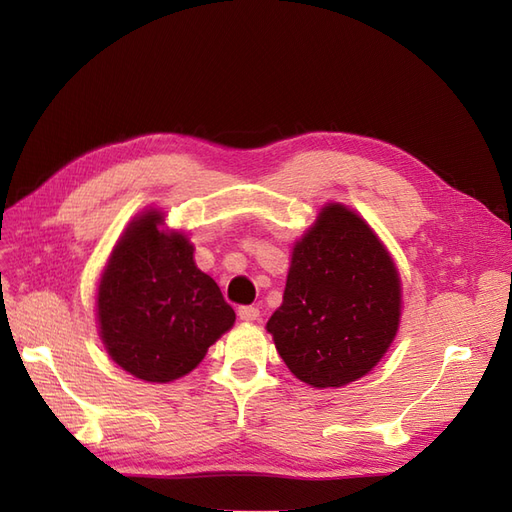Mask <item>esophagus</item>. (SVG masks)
<instances>
[{
	"label": "esophagus",
	"instance_id": "esophagus-1",
	"mask_svg": "<svg viewBox=\"0 0 512 512\" xmlns=\"http://www.w3.org/2000/svg\"><path fill=\"white\" fill-rule=\"evenodd\" d=\"M258 316H260V312H258V307H254V305L239 307V318L243 322H254V320H258Z\"/></svg>",
	"mask_w": 512,
	"mask_h": 512
}]
</instances>
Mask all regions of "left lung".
<instances>
[{
	"mask_svg": "<svg viewBox=\"0 0 512 512\" xmlns=\"http://www.w3.org/2000/svg\"><path fill=\"white\" fill-rule=\"evenodd\" d=\"M401 320V280L371 226L327 203L292 245L284 301L267 322L277 352L301 382L339 389L374 369Z\"/></svg>",
	"mask_w": 512,
	"mask_h": 512,
	"instance_id": "8db88e82",
	"label": "left lung"
}]
</instances>
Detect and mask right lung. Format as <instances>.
<instances>
[{
    "mask_svg": "<svg viewBox=\"0 0 512 512\" xmlns=\"http://www.w3.org/2000/svg\"><path fill=\"white\" fill-rule=\"evenodd\" d=\"M96 318L108 356L138 380L173 382L205 359L232 329L235 309L194 262L181 230L147 209L128 224L108 256L96 292Z\"/></svg>",
    "mask_w": 512,
    "mask_h": 512,
    "instance_id": "1",
    "label": "right lung"
}]
</instances>
